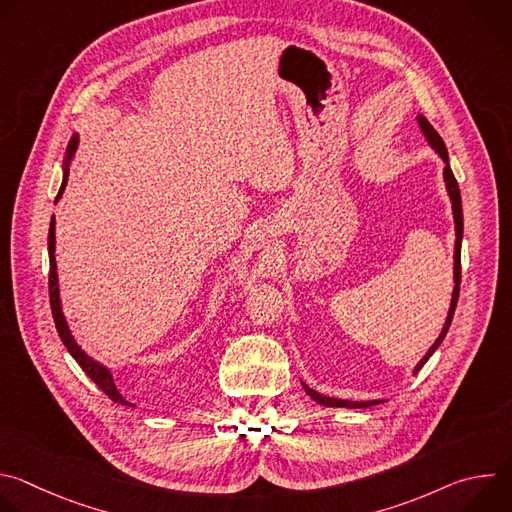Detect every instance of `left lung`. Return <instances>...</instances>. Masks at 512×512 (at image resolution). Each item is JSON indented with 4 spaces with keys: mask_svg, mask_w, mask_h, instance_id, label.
Here are the masks:
<instances>
[{
    "mask_svg": "<svg viewBox=\"0 0 512 512\" xmlns=\"http://www.w3.org/2000/svg\"><path fill=\"white\" fill-rule=\"evenodd\" d=\"M417 121H419V127H421V131H423V135L427 137V141H429V145L431 148L442 156V160L446 162V168H444V180H446V188H448V194H450V198H452V210H454V223H456V249H454V281H456V285H454V294H452V304H450V312H448V318H446V324H444V330H442V334L437 336V340L431 344V348L427 350V354L419 360V364L415 367V373L423 367V364L427 362V358L437 350V346L442 344V340L446 338V334H448V330H450V324H452V318H454V312H456V304H458V296H460V279H462V263H460V253H462V235H464V216H462V198H460V188H458V182H456V178H454V172H452V168H450V164H448V150H446V143H444V139L440 137V133H437L433 127H431V123L423 117V115H419L417 117ZM304 385V389H306V393L316 401V403H320V405H324V407H348V409H364V407H373V405H379L381 401H344V399H334V397H324V395H320L318 391H314V389H310L306 383H302Z\"/></svg>",
    "mask_w": 512,
    "mask_h": 512,
    "instance_id": "1",
    "label": "left lung"
}]
</instances>
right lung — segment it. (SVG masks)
Listing matches in <instances>:
<instances>
[{"instance_id":"obj_1","label":"right lung","mask_w":512,"mask_h":512,"mask_svg":"<svg viewBox=\"0 0 512 512\" xmlns=\"http://www.w3.org/2000/svg\"><path fill=\"white\" fill-rule=\"evenodd\" d=\"M77 145H79V135H72V139L68 141V148H66V160H64V180H62V186L58 190V196L56 200L62 196L64 192V186H66V178H68V164L72 160V156H75L77 152ZM54 216L50 221V231H48V257H50V275H48V294H50V308H52V318H54V324H56V330H58V336L60 340L64 342L66 350L72 354V358H75L81 369L89 375V379H93V383L115 403L119 405H131L121 393L119 389L115 387V381H113V375L109 369H105L103 364L95 362L93 358H89L81 346L75 342V338H72L68 326H66V320H64V314H62V308H60V296H58V275H56V259H54Z\"/></svg>"}]
</instances>
